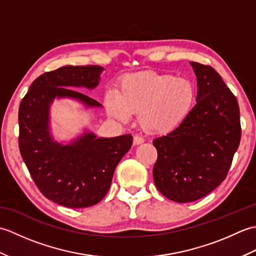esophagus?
Returning a JSON list of instances; mask_svg holds the SVG:
<instances>
[{
    "mask_svg": "<svg viewBox=\"0 0 256 256\" xmlns=\"http://www.w3.org/2000/svg\"><path fill=\"white\" fill-rule=\"evenodd\" d=\"M144 142V138L140 136V135H135L134 138H133V143L134 145H140Z\"/></svg>",
    "mask_w": 256,
    "mask_h": 256,
    "instance_id": "obj_1",
    "label": "esophagus"
}]
</instances>
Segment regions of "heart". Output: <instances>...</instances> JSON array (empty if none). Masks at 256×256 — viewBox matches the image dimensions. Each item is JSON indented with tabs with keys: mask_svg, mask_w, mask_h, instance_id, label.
<instances>
[{
	"mask_svg": "<svg viewBox=\"0 0 256 256\" xmlns=\"http://www.w3.org/2000/svg\"><path fill=\"white\" fill-rule=\"evenodd\" d=\"M196 100L192 82L170 74L140 72L130 74L120 84L118 92L104 98L106 112L118 121H128L140 113L146 132L166 134L180 126Z\"/></svg>",
	"mask_w": 256,
	"mask_h": 256,
	"instance_id": "b5f03b06",
	"label": "heart"
}]
</instances>
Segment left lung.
Segmentation results:
<instances>
[{
    "label": "left lung",
    "instance_id": "obj_1",
    "mask_svg": "<svg viewBox=\"0 0 256 256\" xmlns=\"http://www.w3.org/2000/svg\"><path fill=\"white\" fill-rule=\"evenodd\" d=\"M190 64L197 77V104L180 126L153 140L156 187L180 204L204 197L224 180L241 140L234 94L214 68Z\"/></svg>",
    "mask_w": 256,
    "mask_h": 256
}]
</instances>
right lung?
Masks as SVG:
<instances>
[{"instance_id":"obj_1","label":"right lung","mask_w":256,"mask_h":256,"mask_svg":"<svg viewBox=\"0 0 256 256\" xmlns=\"http://www.w3.org/2000/svg\"><path fill=\"white\" fill-rule=\"evenodd\" d=\"M103 68L64 66L34 80L18 110L20 152L40 192L68 208H86L104 198L116 167L131 148L132 135L96 138L84 132L72 143L54 140L50 132V110L56 98H70L86 106L98 101L72 88L94 89Z\"/></svg>"}]
</instances>
